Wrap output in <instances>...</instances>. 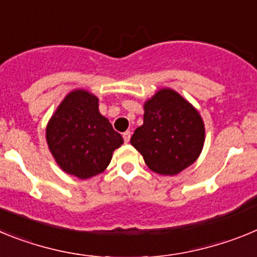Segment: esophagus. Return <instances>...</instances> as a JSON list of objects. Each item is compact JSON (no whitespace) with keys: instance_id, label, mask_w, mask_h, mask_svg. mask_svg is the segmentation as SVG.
<instances>
[{"instance_id":"obj_1","label":"esophagus","mask_w":257,"mask_h":257,"mask_svg":"<svg viewBox=\"0 0 257 257\" xmlns=\"http://www.w3.org/2000/svg\"><path fill=\"white\" fill-rule=\"evenodd\" d=\"M123 140H124V143H128L130 142V138H131V133L130 131H126V133H123Z\"/></svg>"}]
</instances>
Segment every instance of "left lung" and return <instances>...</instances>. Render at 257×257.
I'll use <instances>...</instances> for the list:
<instances>
[{
	"mask_svg": "<svg viewBox=\"0 0 257 257\" xmlns=\"http://www.w3.org/2000/svg\"><path fill=\"white\" fill-rule=\"evenodd\" d=\"M144 110V123L130 142L149 169L172 176L192 165L205 143V124L196 109L165 88L145 103Z\"/></svg>",
	"mask_w": 257,
	"mask_h": 257,
	"instance_id": "8db88e82",
	"label": "left lung"
}]
</instances>
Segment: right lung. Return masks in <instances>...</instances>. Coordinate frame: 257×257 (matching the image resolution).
<instances>
[{
    "instance_id": "add662e5",
    "label": "right lung",
    "mask_w": 257,
    "mask_h": 257,
    "mask_svg": "<svg viewBox=\"0 0 257 257\" xmlns=\"http://www.w3.org/2000/svg\"><path fill=\"white\" fill-rule=\"evenodd\" d=\"M52 156L63 171L79 179L92 178L106 169L121 134L99 113L97 97L85 90L70 92L61 101L46 128Z\"/></svg>"
}]
</instances>
